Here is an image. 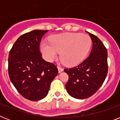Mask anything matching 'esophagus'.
<instances>
[{"mask_svg": "<svg viewBox=\"0 0 120 120\" xmlns=\"http://www.w3.org/2000/svg\"><path fill=\"white\" fill-rule=\"evenodd\" d=\"M57 68H58V71H59V73L62 72V71L64 70V68H63L62 67H60V66L58 65V67H57Z\"/></svg>", "mask_w": 120, "mask_h": 120, "instance_id": "1", "label": "esophagus"}]
</instances>
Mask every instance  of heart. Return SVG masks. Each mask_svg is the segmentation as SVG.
Returning <instances> with one entry per match:
<instances>
[{"mask_svg": "<svg viewBox=\"0 0 120 120\" xmlns=\"http://www.w3.org/2000/svg\"><path fill=\"white\" fill-rule=\"evenodd\" d=\"M49 41H41L40 50L43 58L54 61L60 53V60L67 65H75L85 58L91 45L88 35L80 33H65L55 35Z\"/></svg>", "mask_w": 120, "mask_h": 120, "instance_id": "b5f03b06", "label": "heart"}]
</instances>
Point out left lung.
I'll return each mask as SVG.
<instances>
[{
  "label": "left lung",
  "mask_w": 120,
  "mask_h": 120,
  "mask_svg": "<svg viewBox=\"0 0 120 120\" xmlns=\"http://www.w3.org/2000/svg\"><path fill=\"white\" fill-rule=\"evenodd\" d=\"M88 33L93 43L90 55L79 65L64 69L69 77L66 90L71 97L77 99L87 98L95 94L108 73L106 47L96 35Z\"/></svg>",
  "instance_id": "obj_1"
}]
</instances>
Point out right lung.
<instances>
[{"mask_svg":"<svg viewBox=\"0 0 120 120\" xmlns=\"http://www.w3.org/2000/svg\"><path fill=\"white\" fill-rule=\"evenodd\" d=\"M47 30H35L24 34L14 43L8 58V72L19 93L31 101L44 98L52 81L58 73L55 64L41 56L40 44Z\"/></svg>","mask_w":120,"mask_h":120,"instance_id":"add662e5","label":"right lung"}]
</instances>
